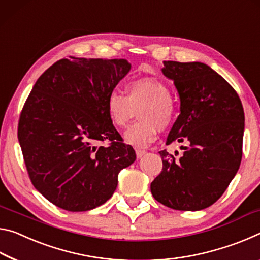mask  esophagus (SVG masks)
<instances>
[{
  "instance_id": "34e87169",
  "label": "esophagus",
  "mask_w": 260,
  "mask_h": 260,
  "mask_svg": "<svg viewBox=\"0 0 260 260\" xmlns=\"http://www.w3.org/2000/svg\"><path fill=\"white\" fill-rule=\"evenodd\" d=\"M145 153H146V151H144V150H136V155H137V158H142Z\"/></svg>"
}]
</instances>
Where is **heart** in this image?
<instances>
[{
	"mask_svg": "<svg viewBox=\"0 0 260 260\" xmlns=\"http://www.w3.org/2000/svg\"><path fill=\"white\" fill-rule=\"evenodd\" d=\"M125 92L126 95L117 90L109 93L106 100L108 116L115 126L124 127L138 110L140 121L127 127L124 140L137 148L147 147L158 130L168 129L175 122V101L167 85L153 77L130 80Z\"/></svg>",
	"mask_w": 260,
	"mask_h": 260,
	"instance_id": "b5f03b06",
	"label": "heart"
}]
</instances>
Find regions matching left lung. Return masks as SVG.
I'll list each match as a JSON object with an SVG mask.
<instances>
[{
	"label": "left lung",
	"mask_w": 260,
	"mask_h": 260,
	"mask_svg": "<svg viewBox=\"0 0 260 260\" xmlns=\"http://www.w3.org/2000/svg\"><path fill=\"white\" fill-rule=\"evenodd\" d=\"M161 71L174 82L181 102L166 144L185 146L180 158L159 152L162 170L151 192L173 210L201 211L218 201L240 168L243 106L231 84L202 62L164 61Z\"/></svg>",
	"instance_id": "left-lung-1"
}]
</instances>
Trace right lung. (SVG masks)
Wrapping results in <instances>:
<instances>
[{
    "mask_svg": "<svg viewBox=\"0 0 260 260\" xmlns=\"http://www.w3.org/2000/svg\"><path fill=\"white\" fill-rule=\"evenodd\" d=\"M131 69L126 59L62 58L34 84L18 123L32 184L57 207L90 211L112 197L118 173L135 162L106 100ZM109 140L108 147L95 144Z\"/></svg>",
    "mask_w": 260,
    "mask_h": 260,
    "instance_id": "add662e5",
    "label": "right lung"
}]
</instances>
